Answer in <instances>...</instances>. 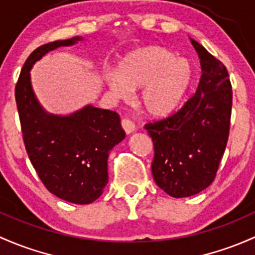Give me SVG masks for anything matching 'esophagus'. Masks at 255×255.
I'll list each match as a JSON object with an SVG mask.
<instances>
[{
	"instance_id": "1",
	"label": "esophagus",
	"mask_w": 255,
	"mask_h": 255,
	"mask_svg": "<svg viewBox=\"0 0 255 255\" xmlns=\"http://www.w3.org/2000/svg\"><path fill=\"white\" fill-rule=\"evenodd\" d=\"M121 125H122V128L125 129V132L127 133V134H130V133L134 132L135 125L130 120L123 119L122 121H121Z\"/></svg>"
}]
</instances>
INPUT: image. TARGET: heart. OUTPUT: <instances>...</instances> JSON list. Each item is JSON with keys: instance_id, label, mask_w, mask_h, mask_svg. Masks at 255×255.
I'll list each match as a JSON object with an SVG mask.
<instances>
[{"instance_id": "obj_1", "label": "heart", "mask_w": 255, "mask_h": 255, "mask_svg": "<svg viewBox=\"0 0 255 255\" xmlns=\"http://www.w3.org/2000/svg\"><path fill=\"white\" fill-rule=\"evenodd\" d=\"M193 69L186 58L161 46H145L128 53L120 72L107 71L105 82L117 98L140 89L139 106L148 116L166 117L181 105L191 87Z\"/></svg>"}]
</instances>
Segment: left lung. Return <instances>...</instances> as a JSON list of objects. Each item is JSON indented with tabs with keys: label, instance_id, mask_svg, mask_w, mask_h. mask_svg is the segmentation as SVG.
Instances as JSON below:
<instances>
[{
	"label": "left lung",
	"instance_id": "1",
	"mask_svg": "<svg viewBox=\"0 0 255 255\" xmlns=\"http://www.w3.org/2000/svg\"><path fill=\"white\" fill-rule=\"evenodd\" d=\"M191 41L203 71L197 92L173 115L145 125L154 143L152 177L173 198L191 197L213 183L230 134L229 72L199 42Z\"/></svg>",
	"mask_w": 255,
	"mask_h": 255
}]
</instances>
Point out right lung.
<instances>
[{
	"label": "right lung",
	"instance_id": "1",
	"mask_svg": "<svg viewBox=\"0 0 255 255\" xmlns=\"http://www.w3.org/2000/svg\"><path fill=\"white\" fill-rule=\"evenodd\" d=\"M79 40H57L34 50L15 85V103L25 150L47 191L66 202L90 204L109 181V152L126 136L119 114L92 105L69 116L47 114L34 95L29 73L45 53Z\"/></svg>",
	"mask_w": 255,
	"mask_h": 255
}]
</instances>
